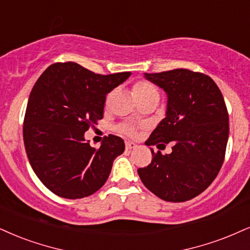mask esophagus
Here are the masks:
<instances>
[{"label":"esophagus","mask_w":250,"mask_h":250,"mask_svg":"<svg viewBox=\"0 0 250 250\" xmlns=\"http://www.w3.org/2000/svg\"><path fill=\"white\" fill-rule=\"evenodd\" d=\"M125 146H126V149L131 150V149H134L135 147H137V144H134V143H131V141H126Z\"/></svg>","instance_id":"obj_1"}]
</instances>
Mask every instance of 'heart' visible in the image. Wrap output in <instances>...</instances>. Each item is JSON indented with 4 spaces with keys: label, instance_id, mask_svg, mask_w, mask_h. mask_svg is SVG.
Returning a JSON list of instances; mask_svg holds the SVG:
<instances>
[{
    "label": "heart",
    "instance_id": "1",
    "mask_svg": "<svg viewBox=\"0 0 250 250\" xmlns=\"http://www.w3.org/2000/svg\"><path fill=\"white\" fill-rule=\"evenodd\" d=\"M132 94H133L134 98L146 97V96H159V92L156 90V88L154 87L153 84H150V83L145 82V81L135 83L133 85V89H132ZM122 131L127 134L134 133L133 128L130 127V126H123Z\"/></svg>",
    "mask_w": 250,
    "mask_h": 250
}]
</instances>
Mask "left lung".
<instances>
[{"label": "left lung", "instance_id": "obj_1", "mask_svg": "<svg viewBox=\"0 0 250 250\" xmlns=\"http://www.w3.org/2000/svg\"><path fill=\"white\" fill-rule=\"evenodd\" d=\"M167 95L166 117L147 145L172 141V152L154 153L138 169L144 186L167 202H186L202 193L223 166L229 140V113L213 80L189 69L144 74Z\"/></svg>", "mask_w": 250, "mask_h": 250}]
</instances>
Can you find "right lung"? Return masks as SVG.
I'll return each mask as SVG.
<instances>
[{
    "mask_svg": "<svg viewBox=\"0 0 250 250\" xmlns=\"http://www.w3.org/2000/svg\"><path fill=\"white\" fill-rule=\"evenodd\" d=\"M130 76L100 75L63 62L37 80L24 118V146L35 174L55 195L83 198L104 186L113 160L124 152V140L110 134L96 149L84 133L103 118L106 95Z\"/></svg>",
    "mask_w": 250,
    "mask_h": 250,
    "instance_id": "add662e5",
    "label": "right lung"
}]
</instances>
